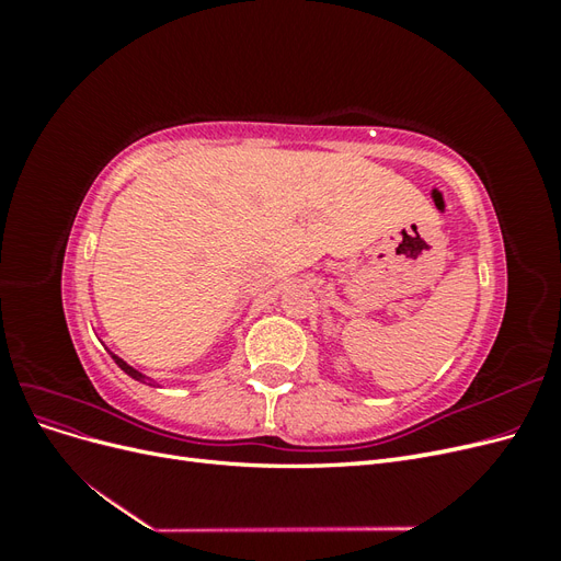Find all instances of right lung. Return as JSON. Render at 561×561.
Masks as SVG:
<instances>
[{"label":"right lung","instance_id":"add662e5","mask_svg":"<svg viewBox=\"0 0 561 561\" xmlns=\"http://www.w3.org/2000/svg\"><path fill=\"white\" fill-rule=\"evenodd\" d=\"M112 358H114V363H116L118 367H122V369L126 371V375H128V377H133L135 381H145V377L140 375V371H138V369H133L130 365H126V363H124L122 358H118V355H114V353H112Z\"/></svg>","mask_w":561,"mask_h":561}]
</instances>
